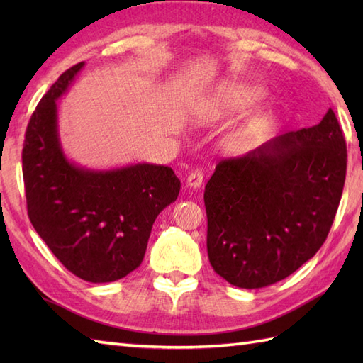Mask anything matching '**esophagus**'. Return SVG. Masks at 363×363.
I'll return each instance as SVG.
<instances>
[{"label":"esophagus","mask_w":363,"mask_h":363,"mask_svg":"<svg viewBox=\"0 0 363 363\" xmlns=\"http://www.w3.org/2000/svg\"><path fill=\"white\" fill-rule=\"evenodd\" d=\"M203 177H204V174L199 172V169H195V172H191L189 174V177H187V181H186L187 187H190V189H199V187L203 186Z\"/></svg>","instance_id":"obj_1"}]
</instances>
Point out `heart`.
I'll use <instances>...</instances> for the list:
<instances>
[{
	"label": "heart",
	"mask_w": 363,
	"mask_h": 363,
	"mask_svg": "<svg viewBox=\"0 0 363 363\" xmlns=\"http://www.w3.org/2000/svg\"><path fill=\"white\" fill-rule=\"evenodd\" d=\"M223 96L229 101H242L245 98H256L259 96L257 90H226L223 91Z\"/></svg>",
	"instance_id": "obj_1"
}]
</instances>
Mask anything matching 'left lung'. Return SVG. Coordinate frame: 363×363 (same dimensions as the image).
Returning a JSON list of instances; mask_svg holds the SVG:
<instances>
[{"instance_id": "obj_1", "label": "left lung", "mask_w": 363, "mask_h": 363, "mask_svg": "<svg viewBox=\"0 0 363 363\" xmlns=\"http://www.w3.org/2000/svg\"><path fill=\"white\" fill-rule=\"evenodd\" d=\"M346 176V142L333 109L221 160L204 190L207 254L221 277L262 289L295 273L325 243Z\"/></svg>"}]
</instances>
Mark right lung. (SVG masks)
<instances>
[{
  "mask_svg": "<svg viewBox=\"0 0 363 363\" xmlns=\"http://www.w3.org/2000/svg\"><path fill=\"white\" fill-rule=\"evenodd\" d=\"M84 62L59 76L35 107L23 146L28 215L62 265L94 284L113 282L142 264L157 215L176 201L181 181L154 164L89 168L67 157L57 101Z\"/></svg>",
  "mask_w": 363,
  "mask_h": 363,
  "instance_id": "right-lung-1",
  "label": "right lung"
}]
</instances>
